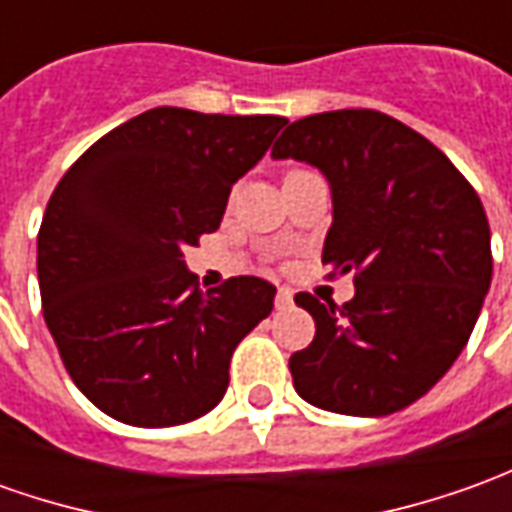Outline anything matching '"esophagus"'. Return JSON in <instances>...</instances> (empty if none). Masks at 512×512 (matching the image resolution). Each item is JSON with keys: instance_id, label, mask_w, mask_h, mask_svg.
<instances>
[{"instance_id": "obj_1", "label": "esophagus", "mask_w": 512, "mask_h": 512, "mask_svg": "<svg viewBox=\"0 0 512 512\" xmlns=\"http://www.w3.org/2000/svg\"><path fill=\"white\" fill-rule=\"evenodd\" d=\"M274 305H277L280 311L291 308V305H294V294H291V288H280V291H277V297H274Z\"/></svg>"}]
</instances>
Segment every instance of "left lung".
I'll use <instances>...</instances> for the list:
<instances>
[{
	"mask_svg": "<svg viewBox=\"0 0 512 512\" xmlns=\"http://www.w3.org/2000/svg\"><path fill=\"white\" fill-rule=\"evenodd\" d=\"M271 156L328 179L322 263L356 274L342 308L297 294L316 336L288 361L294 389L353 417L415 403L457 361L490 288V227L474 187L429 139L373 109L302 117Z\"/></svg>",
	"mask_w": 512,
	"mask_h": 512,
	"instance_id": "obj_1",
	"label": "left lung"
}]
</instances>
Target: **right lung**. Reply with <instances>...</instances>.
<instances>
[{
  "mask_svg": "<svg viewBox=\"0 0 512 512\" xmlns=\"http://www.w3.org/2000/svg\"><path fill=\"white\" fill-rule=\"evenodd\" d=\"M288 123L159 106L66 170L38 229L44 322L100 412L139 429L190 423L229 387V358L277 288L232 277L201 294L184 249L221 227L229 190Z\"/></svg>",
  "mask_w": 512,
  "mask_h": 512,
  "instance_id": "obj_1",
  "label": "right lung"
}]
</instances>
